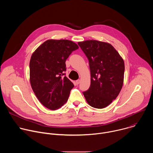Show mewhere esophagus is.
Returning <instances> with one entry per match:
<instances>
[{
    "mask_svg": "<svg viewBox=\"0 0 153 153\" xmlns=\"http://www.w3.org/2000/svg\"><path fill=\"white\" fill-rule=\"evenodd\" d=\"M80 80L78 79V80H77L76 81V85H79V84L80 83Z\"/></svg>",
    "mask_w": 153,
    "mask_h": 153,
    "instance_id": "obj_1",
    "label": "esophagus"
}]
</instances>
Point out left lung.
<instances>
[{
    "mask_svg": "<svg viewBox=\"0 0 153 153\" xmlns=\"http://www.w3.org/2000/svg\"><path fill=\"white\" fill-rule=\"evenodd\" d=\"M78 45L88 59L91 73L90 86L83 94L92 107L105 108L116 99L122 88L123 60L110 43L88 40Z\"/></svg>",
    "mask_w": 153,
    "mask_h": 153,
    "instance_id": "obj_1",
    "label": "left lung"
}]
</instances>
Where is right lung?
<instances>
[{
	"label": "right lung",
	"instance_id": "right-lung-1",
	"mask_svg": "<svg viewBox=\"0 0 153 153\" xmlns=\"http://www.w3.org/2000/svg\"><path fill=\"white\" fill-rule=\"evenodd\" d=\"M78 48L71 40L51 39L43 42L31 56L32 89L40 102L50 110L60 108L68 99L74 85L65 76V62Z\"/></svg>",
	"mask_w": 153,
	"mask_h": 153
}]
</instances>
